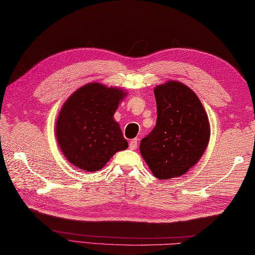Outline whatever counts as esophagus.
<instances>
[{
	"label": "esophagus",
	"instance_id": "esophagus-1",
	"mask_svg": "<svg viewBox=\"0 0 255 255\" xmlns=\"http://www.w3.org/2000/svg\"><path fill=\"white\" fill-rule=\"evenodd\" d=\"M138 147V140L137 139H132L129 141V149L131 150H136Z\"/></svg>",
	"mask_w": 255,
	"mask_h": 255
}]
</instances>
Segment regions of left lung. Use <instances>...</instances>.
<instances>
[{
  "label": "left lung",
  "mask_w": 255,
  "mask_h": 255,
  "mask_svg": "<svg viewBox=\"0 0 255 255\" xmlns=\"http://www.w3.org/2000/svg\"><path fill=\"white\" fill-rule=\"evenodd\" d=\"M155 126L140 142L153 175L169 180L186 173L202 158L209 141L207 114L194 92L169 81L154 89Z\"/></svg>",
  "instance_id": "8db88e82"
}]
</instances>
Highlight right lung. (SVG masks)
Wrapping results in <instances>:
<instances>
[{
	"mask_svg": "<svg viewBox=\"0 0 255 255\" xmlns=\"http://www.w3.org/2000/svg\"><path fill=\"white\" fill-rule=\"evenodd\" d=\"M125 95L119 89L90 83L64 103L56 134L59 147L74 166L99 171L116 152L127 149V140L113 117Z\"/></svg>",
	"mask_w": 255,
	"mask_h": 255,
	"instance_id": "obj_1",
	"label": "right lung"
}]
</instances>
